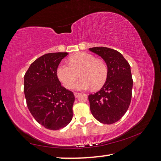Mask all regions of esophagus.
I'll return each mask as SVG.
<instances>
[{"mask_svg": "<svg viewBox=\"0 0 161 161\" xmlns=\"http://www.w3.org/2000/svg\"><path fill=\"white\" fill-rule=\"evenodd\" d=\"M80 95V92H74V95H75V97H78V95Z\"/></svg>", "mask_w": 161, "mask_h": 161, "instance_id": "obj_1", "label": "esophagus"}]
</instances>
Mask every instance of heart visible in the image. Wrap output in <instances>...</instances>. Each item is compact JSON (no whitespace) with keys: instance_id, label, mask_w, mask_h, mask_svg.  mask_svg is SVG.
Wrapping results in <instances>:
<instances>
[{"instance_id":"b5f03b06","label":"heart","mask_w":161,"mask_h":161,"mask_svg":"<svg viewBox=\"0 0 161 161\" xmlns=\"http://www.w3.org/2000/svg\"><path fill=\"white\" fill-rule=\"evenodd\" d=\"M80 80L74 85L76 90H87L92 87L99 89L105 83L108 75V69L102 60L93 55L80 52L70 56L69 64L61 63L56 69V75L65 88H72L78 77Z\"/></svg>"}]
</instances>
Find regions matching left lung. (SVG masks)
I'll return each instance as SVG.
<instances>
[{
    "mask_svg": "<svg viewBox=\"0 0 161 161\" xmlns=\"http://www.w3.org/2000/svg\"><path fill=\"white\" fill-rule=\"evenodd\" d=\"M108 66L105 83L96 93L88 95L92 114L100 122L111 125L119 121L130 105L133 80L130 65L121 53L110 48H90Z\"/></svg>",
    "mask_w": 161,
    "mask_h": 161,
    "instance_id": "left-lung-1",
    "label": "left lung"
}]
</instances>
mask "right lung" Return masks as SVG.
Returning a JSON list of instances; mask_svg holds the SVG:
<instances>
[{"label":"right lung","mask_w":161,"mask_h":161,"mask_svg":"<svg viewBox=\"0 0 161 161\" xmlns=\"http://www.w3.org/2000/svg\"><path fill=\"white\" fill-rule=\"evenodd\" d=\"M67 52L49 53L30 65L24 76L27 108L35 120L46 129L65 127L73 117L75 97L61 85L56 69Z\"/></svg>","instance_id":"1"}]
</instances>
